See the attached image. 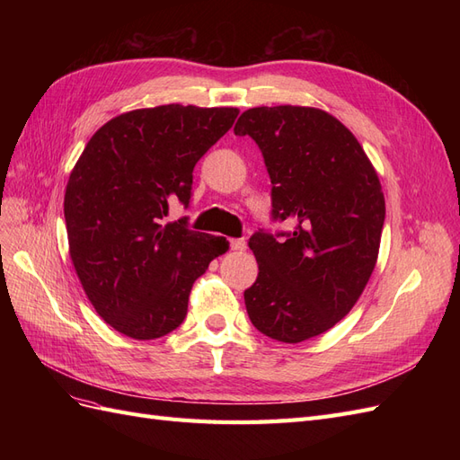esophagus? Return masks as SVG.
I'll use <instances>...</instances> for the list:
<instances>
[{
    "label": "esophagus",
    "mask_w": 460,
    "mask_h": 460,
    "mask_svg": "<svg viewBox=\"0 0 460 460\" xmlns=\"http://www.w3.org/2000/svg\"><path fill=\"white\" fill-rule=\"evenodd\" d=\"M228 243H230L232 252H243L245 249V240H242V238H232V240H228Z\"/></svg>",
    "instance_id": "esophagus-1"
}]
</instances>
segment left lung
Returning <instances> with one entry per match:
<instances>
[{"label":"left lung","instance_id":"1","mask_svg":"<svg viewBox=\"0 0 460 460\" xmlns=\"http://www.w3.org/2000/svg\"><path fill=\"white\" fill-rule=\"evenodd\" d=\"M235 136L253 137L270 176L272 220L249 238L259 274L243 291L253 326L276 341L320 336L353 309L378 259L385 201L365 149L314 107L247 109Z\"/></svg>","mask_w":460,"mask_h":460}]
</instances>
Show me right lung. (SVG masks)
<instances>
[{
	"label": "right lung",
	"mask_w": 460,
	"mask_h": 460,
	"mask_svg": "<svg viewBox=\"0 0 460 460\" xmlns=\"http://www.w3.org/2000/svg\"><path fill=\"white\" fill-rule=\"evenodd\" d=\"M234 107L161 105L111 119L82 151L65 191L68 252L90 303L134 340L176 330L193 282L226 253L220 235L166 222L190 205L193 166L238 117Z\"/></svg>",
	"instance_id": "right-lung-1"
}]
</instances>
